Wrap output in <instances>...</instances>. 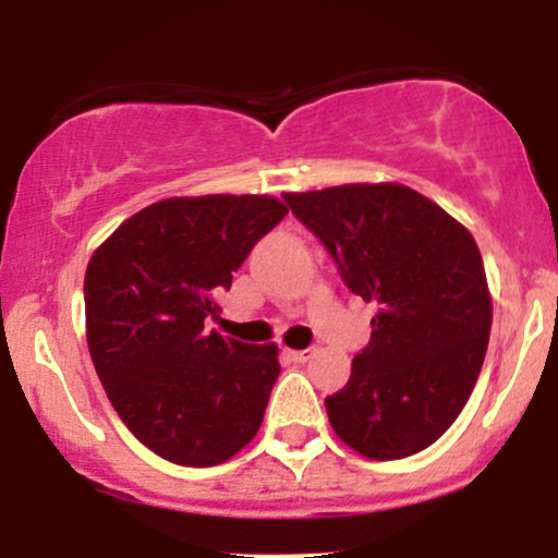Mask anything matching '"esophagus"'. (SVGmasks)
I'll use <instances>...</instances> for the list:
<instances>
[{
    "label": "esophagus",
    "mask_w": 558,
    "mask_h": 558,
    "mask_svg": "<svg viewBox=\"0 0 558 558\" xmlns=\"http://www.w3.org/2000/svg\"><path fill=\"white\" fill-rule=\"evenodd\" d=\"M286 356L291 362L304 364V362H310L312 356H315V349H286Z\"/></svg>",
    "instance_id": "34e87169"
}]
</instances>
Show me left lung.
Returning a JSON list of instances; mask_svg holds the SVG:
<instances>
[{
	"label": "left lung",
	"instance_id": "obj_1",
	"mask_svg": "<svg viewBox=\"0 0 558 558\" xmlns=\"http://www.w3.org/2000/svg\"><path fill=\"white\" fill-rule=\"evenodd\" d=\"M286 202L345 286L377 306L373 341L325 399L332 430L375 462L412 457L453 425L483 369L493 301L477 243L401 183H343Z\"/></svg>",
	"mask_w": 558,
	"mask_h": 558
}]
</instances>
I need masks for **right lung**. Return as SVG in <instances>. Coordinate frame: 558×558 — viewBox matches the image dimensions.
I'll return each instance as SVG.
<instances>
[{
    "instance_id": "1",
    "label": "right lung",
    "mask_w": 558,
    "mask_h": 558,
    "mask_svg": "<svg viewBox=\"0 0 558 558\" xmlns=\"http://www.w3.org/2000/svg\"><path fill=\"white\" fill-rule=\"evenodd\" d=\"M288 207L267 194L172 196L96 246L86 267V341L107 399L146 448L215 466L254 438L280 375L278 345L204 328L217 293Z\"/></svg>"
}]
</instances>
